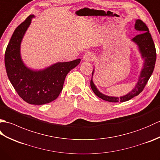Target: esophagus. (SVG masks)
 Here are the masks:
<instances>
[{
  "instance_id": "34e87169",
  "label": "esophagus",
  "mask_w": 160,
  "mask_h": 160,
  "mask_svg": "<svg viewBox=\"0 0 160 160\" xmlns=\"http://www.w3.org/2000/svg\"><path fill=\"white\" fill-rule=\"evenodd\" d=\"M94 59V55L91 52H87L83 56V60L86 62H89V61L93 60Z\"/></svg>"
}]
</instances>
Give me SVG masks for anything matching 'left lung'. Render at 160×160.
I'll return each instance as SVG.
<instances>
[{
  "instance_id": "1",
  "label": "left lung",
  "mask_w": 160,
  "mask_h": 160,
  "mask_svg": "<svg viewBox=\"0 0 160 160\" xmlns=\"http://www.w3.org/2000/svg\"><path fill=\"white\" fill-rule=\"evenodd\" d=\"M134 28L136 31L140 32V33L135 36L131 40L138 47L142 59L144 60L142 69L138 76L137 83L133 89L130 92L124 95V96L120 97L107 96V95L101 93L98 90L97 87L95 85L93 81V74L95 72V69H93L92 77H91V89L93 90V93L98 97L100 98L101 99L104 100L111 102H126L131 100V98L135 96H138L143 91L145 85L147 84L149 78L151 76L152 71H153L156 61V51L155 44L153 42V40H152L151 35L149 33V30L147 26L145 25V23L139 19L135 20Z\"/></svg>"
}]
</instances>
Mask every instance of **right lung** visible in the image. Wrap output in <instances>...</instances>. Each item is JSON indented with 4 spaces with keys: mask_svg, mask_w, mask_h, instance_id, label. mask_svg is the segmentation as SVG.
Masks as SVG:
<instances>
[{
    "mask_svg": "<svg viewBox=\"0 0 160 160\" xmlns=\"http://www.w3.org/2000/svg\"><path fill=\"white\" fill-rule=\"evenodd\" d=\"M33 18L35 16L30 15L15 29L5 51V64L10 82L19 96L30 104L41 105L58 97L67 73L81 60L56 62L42 69L27 66L22 59L20 47Z\"/></svg>",
    "mask_w": 160,
    "mask_h": 160,
    "instance_id": "add662e5",
    "label": "right lung"
}]
</instances>
